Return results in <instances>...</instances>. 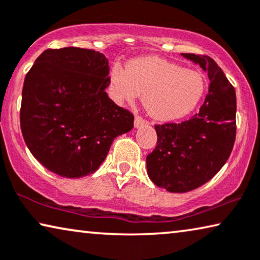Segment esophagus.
<instances>
[{
  "mask_svg": "<svg viewBox=\"0 0 260 260\" xmlns=\"http://www.w3.org/2000/svg\"><path fill=\"white\" fill-rule=\"evenodd\" d=\"M134 124H135V127H139V126H142V125H144V124H146V121L143 117H141V116H136V117H135Z\"/></svg>",
  "mask_w": 260,
  "mask_h": 260,
  "instance_id": "1",
  "label": "esophagus"
}]
</instances>
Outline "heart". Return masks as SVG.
Wrapping results in <instances>:
<instances>
[{"instance_id":"b5f03b06","label":"heart","mask_w":260,"mask_h":260,"mask_svg":"<svg viewBox=\"0 0 260 260\" xmlns=\"http://www.w3.org/2000/svg\"><path fill=\"white\" fill-rule=\"evenodd\" d=\"M111 82L118 101L133 102L143 95L145 109L158 121L189 115L205 90L204 78L197 71L156 57L133 59L126 68L116 64Z\"/></svg>"}]
</instances>
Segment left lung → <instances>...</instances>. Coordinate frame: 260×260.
<instances>
[{"mask_svg":"<svg viewBox=\"0 0 260 260\" xmlns=\"http://www.w3.org/2000/svg\"><path fill=\"white\" fill-rule=\"evenodd\" d=\"M208 74L209 93L198 114L182 123L155 125L157 146L146 157L150 179L170 192L209 182L230 157L236 139V91L206 55L182 54Z\"/></svg>","mask_w":260,"mask_h":260,"instance_id":"8db88e82","label":"left lung"}]
</instances>
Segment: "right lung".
Returning <instances> with one entry per match:
<instances>
[{
	"label": "right lung",
	"mask_w": 260,
	"mask_h": 260,
	"mask_svg": "<svg viewBox=\"0 0 260 260\" xmlns=\"http://www.w3.org/2000/svg\"><path fill=\"white\" fill-rule=\"evenodd\" d=\"M108 59L91 49H47L25 76L21 130L32 156L66 178L91 175L134 115L109 99Z\"/></svg>",
	"instance_id": "add662e5"
}]
</instances>
